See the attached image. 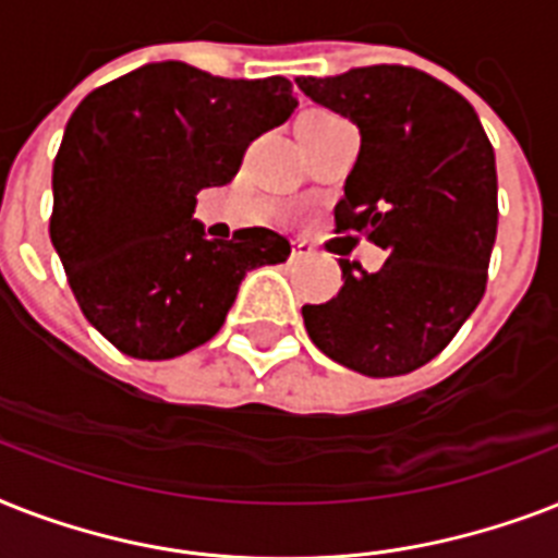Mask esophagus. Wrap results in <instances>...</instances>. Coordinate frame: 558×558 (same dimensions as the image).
Instances as JSON below:
<instances>
[{
	"label": "esophagus",
	"instance_id": "1",
	"mask_svg": "<svg viewBox=\"0 0 558 558\" xmlns=\"http://www.w3.org/2000/svg\"><path fill=\"white\" fill-rule=\"evenodd\" d=\"M315 257V248L310 243H295L292 245V254H289V260L292 263H306Z\"/></svg>",
	"mask_w": 558,
	"mask_h": 558
}]
</instances>
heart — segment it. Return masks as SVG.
Masks as SVG:
<instances>
[{
    "label": "heart",
    "instance_id": "b5f03b06",
    "mask_svg": "<svg viewBox=\"0 0 558 558\" xmlns=\"http://www.w3.org/2000/svg\"><path fill=\"white\" fill-rule=\"evenodd\" d=\"M306 118H315V121H318V118H332V116H327V112H310V116H304L301 121H306Z\"/></svg>",
    "mask_w": 558,
    "mask_h": 558
}]
</instances>
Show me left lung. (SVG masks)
<instances>
[{
  "mask_svg": "<svg viewBox=\"0 0 558 558\" xmlns=\"http://www.w3.org/2000/svg\"><path fill=\"white\" fill-rule=\"evenodd\" d=\"M295 83L359 126L336 228L388 252L379 271L339 260L344 287L301 310L306 332L365 376L416 371L484 298L498 231L493 144L472 104L420 69L365 65Z\"/></svg>",
  "mask_w": 558,
  "mask_h": 558,
  "instance_id": "1",
  "label": "left lung"
}]
</instances>
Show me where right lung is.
<instances>
[{
    "instance_id": "1",
    "label": "right lung",
    "mask_w": 558,
    "mask_h": 558,
    "mask_svg": "<svg viewBox=\"0 0 558 558\" xmlns=\"http://www.w3.org/2000/svg\"><path fill=\"white\" fill-rule=\"evenodd\" d=\"M298 107L287 77L228 81L182 60L147 63L89 92L65 124L51 243L83 315L133 359L214 339L243 278L289 257V240L243 228L208 240L202 187L228 185L252 138Z\"/></svg>"
}]
</instances>
